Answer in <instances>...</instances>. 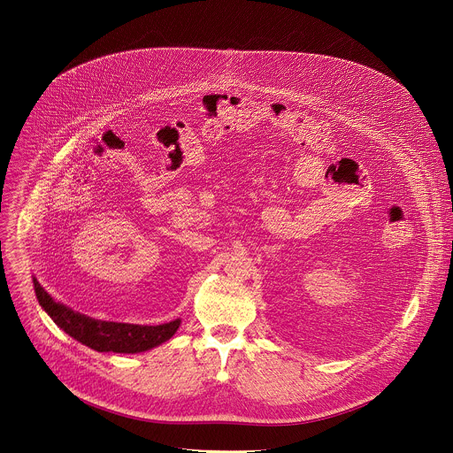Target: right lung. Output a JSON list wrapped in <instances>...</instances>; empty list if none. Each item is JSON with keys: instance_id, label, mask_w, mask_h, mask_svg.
Segmentation results:
<instances>
[{"instance_id": "1", "label": "right lung", "mask_w": 453, "mask_h": 453, "mask_svg": "<svg viewBox=\"0 0 453 453\" xmlns=\"http://www.w3.org/2000/svg\"><path fill=\"white\" fill-rule=\"evenodd\" d=\"M36 298L45 312L52 318L69 336L97 352H120L135 354L150 350L167 342L180 327V319L160 326H139V324L99 321L80 312L71 311L56 302L36 279H33Z\"/></svg>"}]
</instances>
